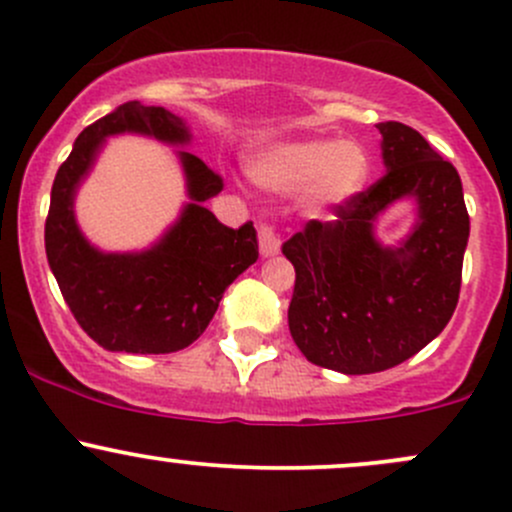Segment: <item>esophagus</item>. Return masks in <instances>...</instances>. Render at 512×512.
<instances>
[{
	"mask_svg": "<svg viewBox=\"0 0 512 512\" xmlns=\"http://www.w3.org/2000/svg\"><path fill=\"white\" fill-rule=\"evenodd\" d=\"M258 246H261V256H276L280 254V239L278 234L273 232V227L268 224H261L258 227Z\"/></svg>",
	"mask_w": 512,
	"mask_h": 512,
	"instance_id": "1",
	"label": "esophagus"
}]
</instances>
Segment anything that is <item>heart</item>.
Returning a JSON list of instances; mask_svg holds the SVG:
<instances>
[{
	"label": "heart",
	"instance_id": "1",
	"mask_svg": "<svg viewBox=\"0 0 512 512\" xmlns=\"http://www.w3.org/2000/svg\"><path fill=\"white\" fill-rule=\"evenodd\" d=\"M251 175L261 188L278 195L307 190V214L332 217L364 190L371 175V161L364 148L351 141H288L256 156Z\"/></svg>",
	"mask_w": 512,
	"mask_h": 512
}]
</instances>
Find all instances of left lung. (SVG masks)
I'll return each instance as SVG.
<instances>
[{
    "mask_svg": "<svg viewBox=\"0 0 512 512\" xmlns=\"http://www.w3.org/2000/svg\"><path fill=\"white\" fill-rule=\"evenodd\" d=\"M386 175L332 222H312L283 244L295 266L288 324L307 361L346 373L393 368L447 327L459 302L469 212L461 178L410 126L378 124ZM400 199L416 224L395 247L375 236Z\"/></svg>",
    "mask_w": 512,
    "mask_h": 512,
    "instance_id": "left-lung-1",
    "label": "left lung"
}]
</instances>
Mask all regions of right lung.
Listing matches in <instances>:
<instances>
[{
    "instance_id": "1",
    "label": "right lung",
    "mask_w": 512,
    "mask_h": 512,
    "mask_svg": "<svg viewBox=\"0 0 512 512\" xmlns=\"http://www.w3.org/2000/svg\"><path fill=\"white\" fill-rule=\"evenodd\" d=\"M141 134L188 146L192 134L178 114L126 102L75 139L58 168L46 219V256L75 320L107 351L170 354L200 337L224 290L258 258L254 224L229 229L205 202L222 178L190 151H175L188 202L180 217L144 251H102L75 219V195L109 136Z\"/></svg>"
}]
</instances>
